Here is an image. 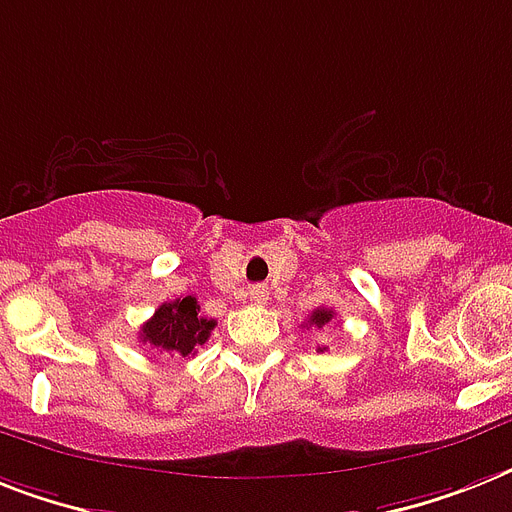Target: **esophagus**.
Segmentation results:
<instances>
[{"label":"esophagus","instance_id":"1","mask_svg":"<svg viewBox=\"0 0 512 512\" xmlns=\"http://www.w3.org/2000/svg\"><path fill=\"white\" fill-rule=\"evenodd\" d=\"M249 299H252L255 305H265V302H268V289H265V286H252V289H249Z\"/></svg>","mask_w":512,"mask_h":512}]
</instances>
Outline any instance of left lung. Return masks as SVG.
Wrapping results in <instances>:
<instances>
[{"instance_id": "left-lung-1", "label": "left lung", "mask_w": 512, "mask_h": 512, "mask_svg": "<svg viewBox=\"0 0 512 512\" xmlns=\"http://www.w3.org/2000/svg\"><path fill=\"white\" fill-rule=\"evenodd\" d=\"M331 318H334V310H328V307H321V310H315L313 315H310V321H307V326H315V328H323L331 323ZM318 350H326V347H318Z\"/></svg>"}]
</instances>
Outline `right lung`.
Instances as JSON below:
<instances>
[{
    "mask_svg": "<svg viewBox=\"0 0 512 512\" xmlns=\"http://www.w3.org/2000/svg\"><path fill=\"white\" fill-rule=\"evenodd\" d=\"M213 328L215 321L199 315L197 297H181L162 302L155 315L141 326L139 339L160 352L189 357L210 339Z\"/></svg>",
    "mask_w": 512,
    "mask_h": 512,
    "instance_id": "1",
    "label": "right lung"
}]
</instances>
